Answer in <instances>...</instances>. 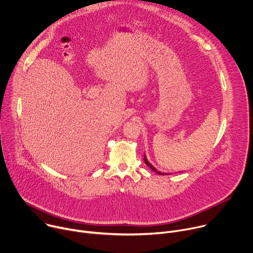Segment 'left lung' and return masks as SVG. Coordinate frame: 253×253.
I'll list each match as a JSON object with an SVG mask.
<instances>
[{
	"label": "left lung",
	"mask_w": 253,
	"mask_h": 253,
	"mask_svg": "<svg viewBox=\"0 0 253 253\" xmlns=\"http://www.w3.org/2000/svg\"><path fill=\"white\" fill-rule=\"evenodd\" d=\"M144 162H145V164H146L147 166H149V167H150L154 172H156L157 174H159V175H166V173H162V172H159L158 170H156V169H155V168H154V167H153V166L148 162V160H147V158H146V156H145V155H144Z\"/></svg>",
	"instance_id": "obj_1"
}]
</instances>
